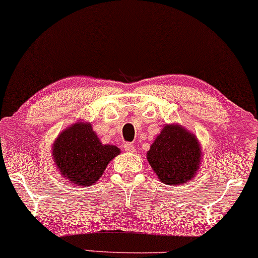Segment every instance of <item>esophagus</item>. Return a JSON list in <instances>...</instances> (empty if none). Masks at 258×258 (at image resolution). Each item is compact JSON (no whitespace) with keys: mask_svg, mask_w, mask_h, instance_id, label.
I'll return each instance as SVG.
<instances>
[{"mask_svg":"<svg viewBox=\"0 0 258 258\" xmlns=\"http://www.w3.org/2000/svg\"><path fill=\"white\" fill-rule=\"evenodd\" d=\"M124 150H125V151H128V152H135V146L133 144H130V143H125L124 144Z\"/></svg>","mask_w":258,"mask_h":258,"instance_id":"esophagus-1","label":"esophagus"}]
</instances>
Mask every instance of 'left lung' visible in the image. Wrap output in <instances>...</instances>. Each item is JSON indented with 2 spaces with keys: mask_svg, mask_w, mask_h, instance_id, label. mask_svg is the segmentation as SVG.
I'll return each mask as SVG.
<instances>
[{
  "mask_svg": "<svg viewBox=\"0 0 258 258\" xmlns=\"http://www.w3.org/2000/svg\"><path fill=\"white\" fill-rule=\"evenodd\" d=\"M147 160L162 183L180 185L198 172L201 150L191 133L179 125H166L150 147Z\"/></svg>",
  "mask_w": 258,
  "mask_h": 258,
  "instance_id": "1",
  "label": "left lung"
}]
</instances>
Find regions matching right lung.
<instances>
[{"mask_svg":"<svg viewBox=\"0 0 258 258\" xmlns=\"http://www.w3.org/2000/svg\"><path fill=\"white\" fill-rule=\"evenodd\" d=\"M119 155L113 145H102L90 123H75L53 144V158L60 174L79 186H90L101 178L108 162Z\"/></svg>","mask_w":258,"mask_h":258,"instance_id":"add662e5","label":"right lung"}]
</instances>
